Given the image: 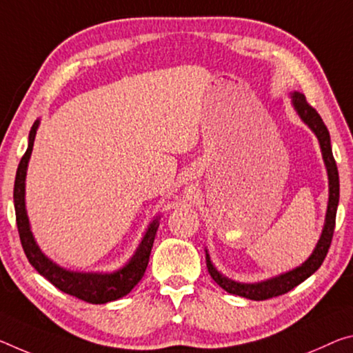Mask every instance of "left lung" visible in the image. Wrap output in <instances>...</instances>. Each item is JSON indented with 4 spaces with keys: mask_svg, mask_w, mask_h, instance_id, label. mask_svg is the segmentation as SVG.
<instances>
[{
    "mask_svg": "<svg viewBox=\"0 0 353 353\" xmlns=\"http://www.w3.org/2000/svg\"><path fill=\"white\" fill-rule=\"evenodd\" d=\"M290 102H292L295 113L299 114L300 119L303 121L305 124L311 128V132L316 135L319 146H321L323 163H325V168H327L328 204H327V214H325V221H323L322 234L317 240L316 248L312 250L310 257H307L301 265L257 283H240V281H234V279L228 278L226 275H223L221 272L216 270V267L210 259L209 251L205 248L207 270H209L210 276L214 278V281L218 284V286L225 289L229 294L240 295V297L256 300V301L267 300V299L278 297V295L286 294L290 289L299 286L300 283H303L306 278H310L312 273L322 265L323 259H325L330 243H332V239H333L334 223H336V210H338V203H339V174H338L336 161L333 159L328 128L325 127V124H323L322 117L319 116L317 111L306 102L303 94L297 91L290 92Z\"/></svg>",
    "mask_w": 353,
    "mask_h": 353,
    "instance_id": "obj_1",
    "label": "left lung"
}]
</instances>
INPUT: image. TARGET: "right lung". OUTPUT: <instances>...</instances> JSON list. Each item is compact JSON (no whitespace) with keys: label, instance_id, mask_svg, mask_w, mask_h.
<instances>
[{"label":"right lung","instance_id":"add662e5","mask_svg":"<svg viewBox=\"0 0 353 353\" xmlns=\"http://www.w3.org/2000/svg\"><path fill=\"white\" fill-rule=\"evenodd\" d=\"M39 124H41V119H37L31 127L30 137H28V149L25 155L21 157L19 168H17L14 183L17 228H19L21 247H23L28 261L54 288H58L59 290H63V292L69 295H74L77 299L85 300L88 303L102 305L124 297V295H127L137 286L139 279L143 278L144 272H146L150 250H152L157 229H159L160 225V215L154 216V220L149 223L141 242H139L138 248L135 250V253H133L130 259L114 272H75L56 264V262H53L43 253L36 242L34 234L31 231L25 201L26 171L31 159L32 146H34Z\"/></svg>","mask_w":353,"mask_h":353}]
</instances>
